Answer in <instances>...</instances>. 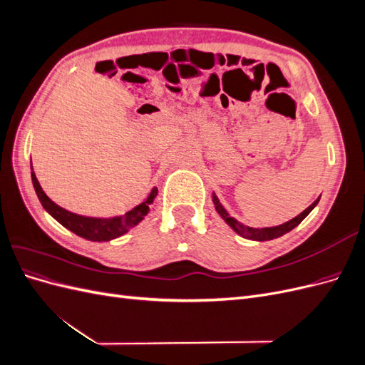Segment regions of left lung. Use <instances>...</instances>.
Wrapping results in <instances>:
<instances>
[{
  "label": "left lung",
  "mask_w": 365,
  "mask_h": 365,
  "mask_svg": "<svg viewBox=\"0 0 365 365\" xmlns=\"http://www.w3.org/2000/svg\"><path fill=\"white\" fill-rule=\"evenodd\" d=\"M212 197H213V204H215L216 212L219 213L220 217H222V219L225 220V222L228 224V227H230L231 230L236 231V233H237L239 236L244 237V239L262 242V240L277 239V237H280V236H283V235H286V233H289L291 230H294L298 224L302 222V220H303L309 213L312 212V210L317 207V204L319 202V197H322V196H318L317 200L304 210V212H302L300 215L295 216L294 219L288 220V222H284V224L277 225V227H264V228H252V227H248V225H244L242 222H239L237 219H235L233 216H230V213L224 208V205L220 204V201L217 200V196H216L215 192H213Z\"/></svg>",
  "instance_id": "8db88e82"
}]
</instances>
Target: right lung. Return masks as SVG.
I'll use <instances>...</instances> for the list:
<instances>
[{
	"label": "right lung",
	"instance_id": "add662e5",
	"mask_svg": "<svg viewBox=\"0 0 365 365\" xmlns=\"http://www.w3.org/2000/svg\"><path fill=\"white\" fill-rule=\"evenodd\" d=\"M30 169H31V182H33V187H35V192L39 197L43 210L56 219L61 225L73 231L74 235L93 242H108L128 233L132 227H135L140 220L145 219V216L150 210L149 205L153 202L155 196L158 195V189L157 187H153L145 201L121 216H113V217L82 216V215L71 213L68 210L59 207L56 202H53L46 195V192L42 190L36 175L33 172L31 160H30Z\"/></svg>",
	"mask_w": 365,
	"mask_h": 365
}]
</instances>
